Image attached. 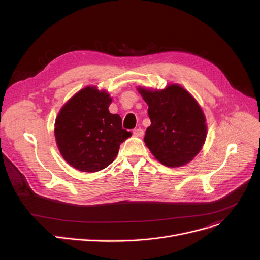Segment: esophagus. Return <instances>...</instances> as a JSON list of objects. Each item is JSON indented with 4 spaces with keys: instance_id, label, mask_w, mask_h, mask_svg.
I'll return each mask as SVG.
<instances>
[{
    "instance_id": "obj_1",
    "label": "esophagus",
    "mask_w": 260,
    "mask_h": 260,
    "mask_svg": "<svg viewBox=\"0 0 260 260\" xmlns=\"http://www.w3.org/2000/svg\"><path fill=\"white\" fill-rule=\"evenodd\" d=\"M143 134H144V132L142 128H135L133 131V135L136 136V137H142Z\"/></svg>"
}]
</instances>
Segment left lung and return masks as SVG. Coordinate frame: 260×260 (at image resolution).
Instances as JSON below:
<instances>
[{
	"label": "left lung",
	"instance_id": "1",
	"mask_svg": "<svg viewBox=\"0 0 260 260\" xmlns=\"http://www.w3.org/2000/svg\"><path fill=\"white\" fill-rule=\"evenodd\" d=\"M148 105L151 125L144 142L169 168L182 167L201 151L207 138L206 117L193 95L178 84L162 90L138 88Z\"/></svg>",
	"mask_w": 260,
	"mask_h": 260
}]
</instances>
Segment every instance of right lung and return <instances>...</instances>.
<instances>
[{"instance_id":"add662e5","label":"right lung","mask_w":260,"mask_h":260,"mask_svg":"<svg viewBox=\"0 0 260 260\" xmlns=\"http://www.w3.org/2000/svg\"><path fill=\"white\" fill-rule=\"evenodd\" d=\"M109 94L87 86L78 91L60 109L54 136L68 165L93 173L108 167L118 155L120 144L132 136L122 128V119L111 114Z\"/></svg>"}]
</instances>
